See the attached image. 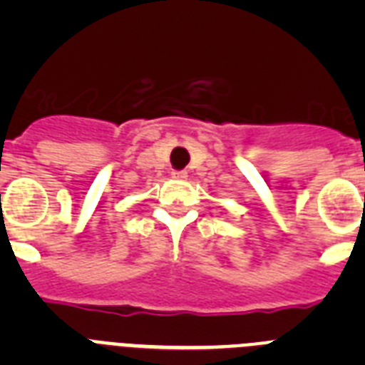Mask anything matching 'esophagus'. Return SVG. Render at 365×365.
<instances>
[{
    "mask_svg": "<svg viewBox=\"0 0 365 365\" xmlns=\"http://www.w3.org/2000/svg\"><path fill=\"white\" fill-rule=\"evenodd\" d=\"M172 177H173V179L185 180L186 177H188V173H186V172H173V173H172Z\"/></svg>",
    "mask_w": 365,
    "mask_h": 365,
    "instance_id": "34e87169",
    "label": "esophagus"
}]
</instances>
